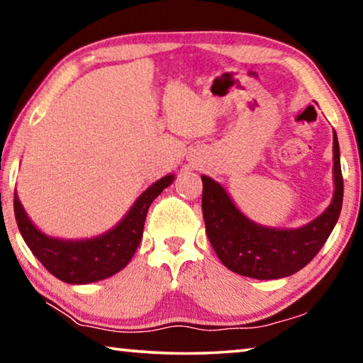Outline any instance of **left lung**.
Masks as SVG:
<instances>
[{"instance_id": "left-lung-1", "label": "left lung", "mask_w": 363, "mask_h": 363, "mask_svg": "<svg viewBox=\"0 0 363 363\" xmlns=\"http://www.w3.org/2000/svg\"><path fill=\"white\" fill-rule=\"evenodd\" d=\"M335 195L317 219L301 229L279 230L251 223L237 210L225 190L211 177L201 176V210L206 235L227 269L245 277L272 280L288 277L307 266L327 242L342 206L340 144L333 134Z\"/></svg>"}]
</instances>
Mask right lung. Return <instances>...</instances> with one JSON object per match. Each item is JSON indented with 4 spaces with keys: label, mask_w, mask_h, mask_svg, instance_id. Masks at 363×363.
I'll list each match as a JSON object with an SVG mask.
<instances>
[{
    "label": "right lung",
    "mask_w": 363,
    "mask_h": 363,
    "mask_svg": "<svg viewBox=\"0 0 363 363\" xmlns=\"http://www.w3.org/2000/svg\"><path fill=\"white\" fill-rule=\"evenodd\" d=\"M164 176L150 186L131 206L118 225L89 240H59L35 227L14 194V214L23 240L43 266L65 284L84 285L112 277L131 261L143 238L147 211L152 201L173 182Z\"/></svg>",
    "instance_id": "add662e5"
}]
</instances>
